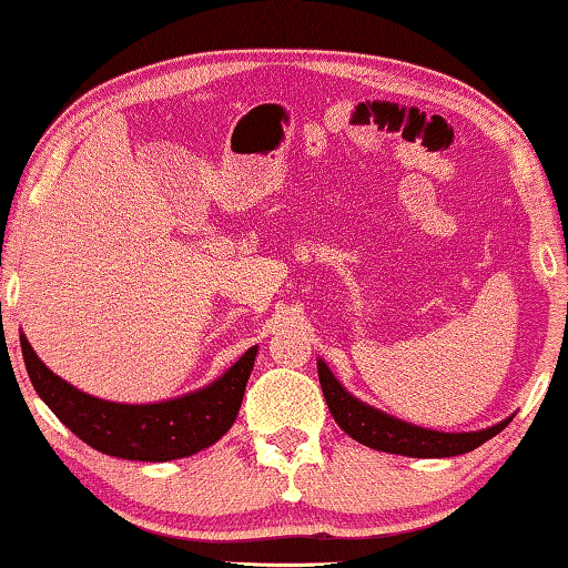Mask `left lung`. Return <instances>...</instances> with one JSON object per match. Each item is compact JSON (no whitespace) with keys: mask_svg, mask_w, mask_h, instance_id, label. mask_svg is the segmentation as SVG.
Returning a JSON list of instances; mask_svg holds the SVG:
<instances>
[{"mask_svg":"<svg viewBox=\"0 0 568 568\" xmlns=\"http://www.w3.org/2000/svg\"><path fill=\"white\" fill-rule=\"evenodd\" d=\"M317 377L328 403L331 416L344 429L348 437L359 442L364 447L379 449V453L406 455V457H455L465 455L496 437L504 426H507L515 414L504 418V422L488 426L478 432H437L424 429V426L408 424L403 418H395L385 410H379L369 403H364L346 390L333 375L328 364L317 359Z\"/></svg>","mask_w":568,"mask_h":568,"instance_id":"8db88e82","label":"left lung"}]
</instances>
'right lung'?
<instances>
[{
  "mask_svg": "<svg viewBox=\"0 0 568 568\" xmlns=\"http://www.w3.org/2000/svg\"><path fill=\"white\" fill-rule=\"evenodd\" d=\"M22 359L36 393L69 432L98 453L123 460L168 463L220 442L235 424L258 346H251L214 383L160 403H115L82 393L38 359L20 333Z\"/></svg>",
  "mask_w": 568,
  "mask_h": 568,
  "instance_id": "add662e5",
  "label": "right lung"
}]
</instances>
